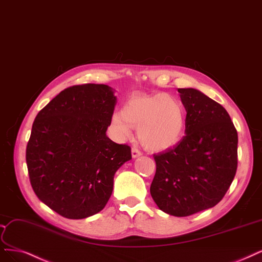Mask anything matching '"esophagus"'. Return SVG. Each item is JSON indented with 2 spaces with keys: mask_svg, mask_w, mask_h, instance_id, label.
Segmentation results:
<instances>
[{
  "mask_svg": "<svg viewBox=\"0 0 262 262\" xmlns=\"http://www.w3.org/2000/svg\"><path fill=\"white\" fill-rule=\"evenodd\" d=\"M131 154H132L133 158H137V157L142 155V151L139 148H137V147H133L132 150H131Z\"/></svg>",
  "mask_w": 262,
  "mask_h": 262,
  "instance_id": "34e87169",
  "label": "esophagus"
}]
</instances>
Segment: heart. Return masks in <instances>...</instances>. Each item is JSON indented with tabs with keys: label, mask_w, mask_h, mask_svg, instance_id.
Segmentation results:
<instances>
[{
	"label": "heart",
	"mask_w": 262,
	"mask_h": 262,
	"mask_svg": "<svg viewBox=\"0 0 262 262\" xmlns=\"http://www.w3.org/2000/svg\"><path fill=\"white\" fill-rule=\"evenodd\" d=\"M185 108L178 98L165 94L133 95L124 102L121 112L113 115L112 125L121 140H128L138 129L143 146L164 150L182 138L185 129Z\"/></svg>",
	"instance_id": "obj_1"
}]
</instances>
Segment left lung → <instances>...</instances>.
Instances as JSON below:
<instances>
[{"mask_svg":"<svg viewBox=\"0 0 262 262\" xmlns=\"http://www.w3.org/2000/svg\"><path fill=\"white\" fill-rule=\"evenodd\" d=\"M186 111L185 135L154 155L150 195L159 209L187 217L217 205L237 169V131L224 107L195 89H179Z\"/></svg>","mask_w":262,"mask_h":262,"instance_id":"obj_1","label":"left lung"}]
</instances>
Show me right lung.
Returning a JSON list of instances; mask_svg holds the SVG:
<instances>
[{"label": "right lung", "instance_id": "add662e5", "mask_svg": "<svg viewBox=\"0 0 262 262\" xmlns=\"http://www.w3.org/2000/svg\"><path fill=\"white\" fill-rule=\"evenodd\" d=\"M116 96L106 84L65 89L39 112L26 148L30 183L39 200L68 219L100 212L114 176L132 158L128 144L106 135Z\"/></svg>", "mask_w": 262, "mask_h": 262}]
</instances>
